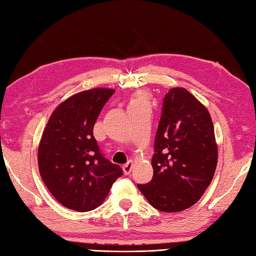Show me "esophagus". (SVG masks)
<instances>
[{"label": "esophagus", "instance_id": "1", "mask_svg": "<svg viewBox=\"0 0 256 256\" xmlns=\"http://www.w3.org/2000/svg\"><path fill=\"white\" fill-rule=\"evenodd\" d=\"M132 168H133V162H131L130 160L128 164H125L124 166H123V172H124V175H130V174H131V172H132Z\"/></svg>", "mask_w": 256, "mask_h": 256}]
</instances>
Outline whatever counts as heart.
I'll return each mask as SVG.
<instances>
[{
  "mask_svg": "<svg viewBox=\"0 0 256 256\" xmlns=\"http://www.w3.org/2000/svg\"><path fill=\"white\" fill-rule=\"evenodd\" d=\"M131 106H146L145 96L142 94H138L131 100Z\"/></svg>",
  "mask_w": 256,
  "mask_h": 256,
  "instance_id": "heart-1",
  "label": "heart"
}]
</instances>
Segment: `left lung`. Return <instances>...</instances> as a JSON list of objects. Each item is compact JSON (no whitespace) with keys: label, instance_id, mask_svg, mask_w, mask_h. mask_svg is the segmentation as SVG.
I'll list each match as a JSON object with an SVG mask.
<instances>
[{"label":"left lung","instance_id":"left-lung-1","mask_svg":"<svg viewBox=\"0 0 256 256\" xmlns=\"http://www.w3.org/2000/svg\"><path fill=\"white\" fill-rule=\"evenodd\" d=\"M154 148L153 179L140 192L162 212L194 206L214 178L218 146L209 111L184 88L166 94Z\"/></svg>","mask_w":256,"mask_h":256}]
</instances>
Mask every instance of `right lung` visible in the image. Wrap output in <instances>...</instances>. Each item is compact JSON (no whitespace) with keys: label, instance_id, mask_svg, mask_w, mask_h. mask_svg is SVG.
Masks as SVG:
<instances>
[{"label":"right lung","instance_id":"add662e5","mask_svg":"<svg viewBox=\"0 0 256 256\" xmlns=\"http://www.w3.org/2000/svg\"><path fill=\"white\" fill-rule=\"evenodd\" d=\"M113 89L78 92L59 104L48 120L38 146L42 180L59 204L86 212L98 208L113 182L122 176L120 166L101 154L94 126Z\"/></svg>","mask_w":256,"mask_h":256}]
</instances>
